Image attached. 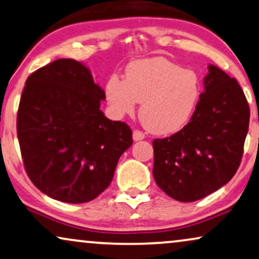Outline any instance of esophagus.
<instances>
[{
	"label": "esophagus",
	"instance_id": "1",
	"mask_svg": "<svg viewBox=\"0 0 259 259\" xmlns=\"http://www.w3.org/2000/svg\"><path fill=\"white\" fill-rule=\"evenodd\" d=\"M144 138H145V134H144L142 131L139 130H134L133 131V139L138 142V140H143Z\"/></svg>",
	"mask_w": 259,
	"mask_h": 259
}]
</instances>
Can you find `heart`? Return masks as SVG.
Masks as SVG:
<instances>
[{
	"label": "heart",
	"instance_id": "1",
	"mask_svg": "<svg viewBox=\"0 0 259 259\" xmlns=\"http://www.w3.org/2000/svg\"><path fill=\"white\" fill-rule=\"evenodd\" d=\"M199 76L162 57L131 63L126 79L112 75L106 96L116 116L132 114L142 103L139 116L154 134H171L187 125L200 100Z\"/></svg>",
	"mask_w": 259,
	"mask_h": 259
}]
</instances>
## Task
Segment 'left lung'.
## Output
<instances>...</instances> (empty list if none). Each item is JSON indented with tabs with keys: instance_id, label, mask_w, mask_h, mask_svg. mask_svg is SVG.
Masks as SVG:
<instances>
[{
	"instance_id": "obj_1",
	"label": "left lung",
	"mask_w": 259,
	"mask_h": 259,
	"mask_svg": "<svg viewBox=\"0 0 259 259\" xmlns=\"http://www.w3.org/2000/svg\"><path fill=\"white\" fill-rule=\"evenodd\" d=\"M208 69L190 121L152 142L154 181L181 202L203 199L232 179L248 131L250 107L239 83L217 66Z\"/></svg>"
}]
</instances>
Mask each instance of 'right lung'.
<instances>
[{
	"mask_svg": "<svg viewBox=\"0 0 259 259\" xmlns=\"http://www.w3.org/2000/svg\"><path fill=\"white\" fill-rule=\"evenodd\" d=\"M106 94L75 59H57L28 76L16 120L23 165L52 199L84 203L112 182L132 130L100 110Z\"/></svg>",
	"mask_w": 259,
	"mask_h": 259,
	"instance_id": "right-lung-1",
	"label": "right lung"
}]
</instances>
